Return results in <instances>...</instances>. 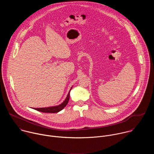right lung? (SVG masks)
Here are the masks:
<instances>
[{
    "label": "right lung",
    "mask_w": 154,
    "mask_h": 154,
    "mask_svg": "<svg viewBox=\"0 0 154 154\" xmlns=\"http://www.w3.org/2000/svg\"><path fill=\"white\" fill-rule=\"evenodd\" d=\"M72 88V86L71 88V89L67 95L66 98L65 100L60 105H56V106H49V107H44V108H33V109H36V110H37V111L43 112V113H58V112H60L68 104V101L69 100V97H70V91Z\"/></svg>",
    "instance_id": "add662e5"
}]
</instances>
